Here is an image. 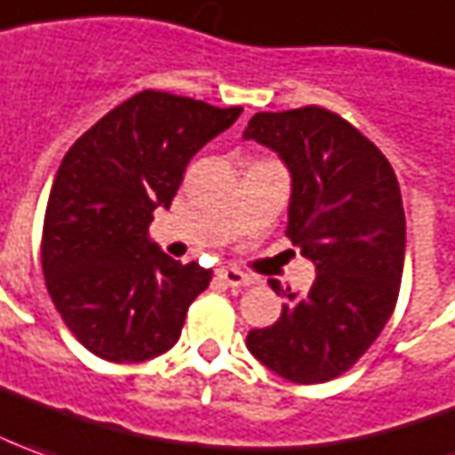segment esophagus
<instances>
[{"mask_svg":"<svg viewBox=\"0 0 455 455\" xmlns=\"http://www.w3.org/2000/svg\"><path fill=\"white\" fill-rule=\"evenodd\" d=\"M216 279L221 281L224 286H231V289H239V286H246L249 283V276L243 274V271H239V268L228 267V268H219L216 271Z\"/></svg>","mask_w":455,"mask_h":455,"instance_id":"34e87169","label":"esophagus"}]
</instances>
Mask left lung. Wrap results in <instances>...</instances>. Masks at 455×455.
<instances>
[{"mask_svg": "<svg viewBox=\"0 0 455 455\" xmlns=\"http://www.w3.org/2000/svg\"><path fill=\"white\" fill-rule=\"evenodd\" d=\"M243 139L286 164V236L316 267L304 296L268 281L286 304L246 346L286 381H331L366 354L396 306L406 253L396 174L356 126L321 107L259 111Z\"/></svg>", "mask_w": 455, "mask_h": 455, "instance_id": "8db88e82", "label": "left lung"}]
</instances>
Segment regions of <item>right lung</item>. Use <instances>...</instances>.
<instances>
[{
	"instance_id": "1",
	"label": "right lung",
	"mask_w": 455,
	"mask_h": 455,
	"mask_svg": "<svg viewBox=\"0 0 455 455\" xmlns=\"http://www.w3.org/2000/svg\"><path fill=\"white\" fill-rule=\"evenodd\" d=\"M166 92H139L101 116L61 159L42 234L46 289L69 331L94 356L141 363L181 336L212 268L181 264L149 239L187 164L239 119Z\"/></svg>"
}]
</instances>
